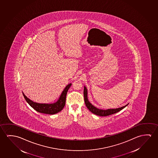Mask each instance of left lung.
Returning a JSON list of instances; mask_svg holds the SVG:
<instances>
[{
	"mask_svg": "<svg viewBox=\"0 0 158 158\" xmlns=\"http://www.w3.org/2000/svg\"><path fill=\"white\" fill-rule=\"evenodd\" d=\"M88 90L84 86V101H85V105L88 109L90 110V112H92V113L96 114L97 115L101 116V117H105V116H108L109 115L115 114L117 112L120 111L121 110L126 107L129 103L125 105V106L118 108H113V109H98L96 107H95L94 105H92L89 101L88 100Z\"/></svg>",
	"mask_w": 158,
	"mask_h": 158,
	"instance_id": "1",
	"label": "left lung"
}]
</instances>
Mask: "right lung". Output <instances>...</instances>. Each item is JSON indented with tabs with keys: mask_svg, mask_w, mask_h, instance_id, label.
<instances>
[{
	"mask_svg": "<svg viewBox=\"0 0 158 158\" xmlns=\"http://www.w3.org/2000/svg\"><path fill=\"white\" fill-rule=\"evenodd\" d=\"M72 84L67 85L63 90L58 100L53 103H39L30 100L22 92L24 98L27 103L37 112L47 114H55L61 112L66 104V95Z\"/></svg>",
	"mask_w": 158,
	"mask_h": 158,
	"instance_id": "obj_1",
	"label": "right lung"
}]
</instances>
